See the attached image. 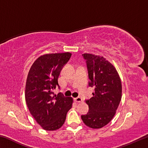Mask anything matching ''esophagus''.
Here are the masks:
<instances>
[{
	"mask_svg": "<svg viewBox=\"0 0 148 148\" xmlns=\"http://www.w3.org/2000/svg\"><path fill=\"white\" fill-rule=\"evenodd\" d=\"M75 101H76V102H82L83 100H82L81 97H77V98L75 99Z\"/></svg>",
	"mask_w": 148,
	"mask_h": 148,
	"instance_id": "34e87169",
	"label": "esophagus"
}]
</instances>
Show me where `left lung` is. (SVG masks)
Wrapping results in <instances>:
<instances>
[{"label":"left lung","instance_id":"left-lung-1","mask_svg":"<svg viewBox=\"0 0 148 148\" xmlns=\"http://www.w3.org/2000/svg\"><path fill=\"white\" fill-rule=\"evenodd\" d=\"M86 60L89 86L94 87L93 97L86 101L89 110L82 116V121L92 129H101L113 119L121 99L122 86L118 72L104 57L94 54L82 55Z\"/></svg>","mask_w":148,"mask_h":148}]
</instances>
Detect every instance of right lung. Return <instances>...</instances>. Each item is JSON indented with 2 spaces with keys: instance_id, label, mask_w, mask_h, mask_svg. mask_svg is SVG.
<instances>
[{
  "instance_id": "add662e5",
  "label": "right lung",
  "mask_w": 148,
  "mask_h": 148,
  "mask_svg": "<svg viewBox=\"0 0 148 148\" xmlns=\"http://www.w3.org/2000/svg\"><path fill=\"white\" fill-rule=\"evenodd\" d=\"M71 56L69 52L43 55L29 70L25 91L26 103L30 113L46 131L61 128L72 108V97L61 93L56 95L53 92L56 86H59L61 69Z\"/></svg>"
}]
</instances>
